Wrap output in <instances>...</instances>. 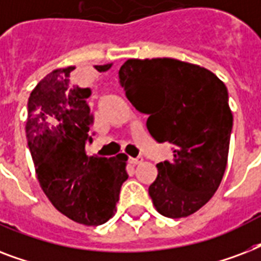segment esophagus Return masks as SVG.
<instances>
[{
	"label": "esophagus",
	"instance_id": "obj_1",
	"mask_svg": "<svg viewBox=\"0 0 261 261\" xmlns=\"http://www.w3.org/2000/svg\"><path fill=\"white\" fill-rule=\"evenodd\" d=\"M128 161H130L131 165H138V164L142 163L143 159H142V157H137V159H133V157H131V159L128 160Z\"/></svg>",
	"mask_w": 261,
	"mask_h": 261
}]
</instances>
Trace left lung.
Returning <instances> with one entry per match:
<instances>
[{
  "mask_svg": "<svg viewBox=\"0 0 261 261\" xmlns=\"http://www.w3.org/2000/svg\"><path fill=\"white\" fill-rule=\"evenodd\" d=\"M127 98L173 159L157 164L149 187L155 210L184 218L206 204L227 165L233 114L225 84L204 67L173 58L127 59L119 70Z\"/></svg>",
  "mask_w": 261,
  "mask_h": 261,
  "instance_id": "8db88e82",
  "label": "left lung"
}]
</instances>
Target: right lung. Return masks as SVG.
I'll return each instance as SVG.
<instances>
[{
  "label": "right lung",
  "mask_w": 261,
  "mask_h": 261,
  "mask_svg": "<svg viewBox=\"0 0 261 261\" xmlns=\"http://www.w3.org/2000/svg\"><path fill=\"white\" fill-rule=\"evenodd\" d=\"M74 69L53 70L31 92L27 141L39 184L53 206L74 222L97 226L115 215L120 187L128 177L127 155H87L93 123L87 102L90 89L71 83Z\"/></svg>",
  "instance_id": "right-lung-1"
}]
</instances>
